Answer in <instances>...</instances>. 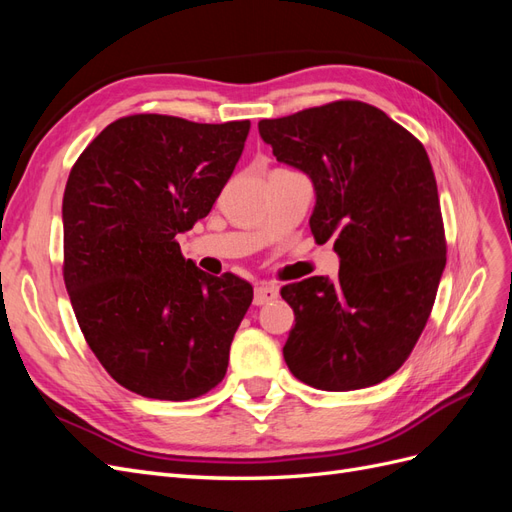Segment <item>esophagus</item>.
I'll return each mask as SVG.
<instances>
[{
	"label": "esophagus",
	"mask_w": 512,
	"mask_h": 512,
	"mask_svg": "<svg viewBox=\"0 0 512 512\" xmlns=\"http://www.w3.org/2000/svg\"><path fill=\"white\" fill-rule=\"evenodd\" d=\"M277 297H280V290H277L275 286H256L254 288V305H265V303H271L275 301Z\"/></svg>",
	"instance_id": "1"
}]
</instances>
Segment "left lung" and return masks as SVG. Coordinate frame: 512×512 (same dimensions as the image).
<instances>
[{
  "label": "left lung",
  "mask_w": 512,
  "mask_h": 512,
  "mask_svg": "<svg viewBox=\"0 0 512 512\" xmlns=\"http://www.w3.org/2000/svg\"><path fill=\"white\" fill-rule=\"evenodd\" d=\"M277 162L314 185L316 241L335 239L339 275L282 288L294 312L284 361L320 391L374 386L404 365L446 265L425 147L380 108L339 100L258 123Z\"/></svg>",
  "instance_id": "8db88e82"
}]
</instances>
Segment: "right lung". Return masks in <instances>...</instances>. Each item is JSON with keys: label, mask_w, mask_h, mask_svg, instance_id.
<instances>
[{"label": "right lung", "mask_w": 512, "mask_h": 512, "mask_svg": "<svg viewBox=\"0 0 512 512\" xmlns=\"http://www.w3.org/2000/svg\"><path fill=\"white\" fill-rule=\"evenodd\" d=\"M247 134L250 121L130 115L70 170L61 205L70 303L102 367L132 393L185 401L226 376L254 290L200 271L175 237L209 215Z\"/></svg>", "instance_id": "add662e5"}]
</instances>
